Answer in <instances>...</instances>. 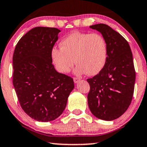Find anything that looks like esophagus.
I'll use <instances>...</instances> for the list:
<instances>
[{
    "label": "esophagus",
    "instance_id": "34e87169",
    "mask_svg": "<svg viewBox=\"0 0 147 147\" xmlns=\"http://www.w3.org/2000/svg\"><path fill=\"white\" fill-rule=\"evenodd\" d=\"M80 79L78 78H74V83H76V84H77L78 82H80Z\"/></svg>",
    "mask_w": 147,
    "mask_h": 147
}]
</instances>
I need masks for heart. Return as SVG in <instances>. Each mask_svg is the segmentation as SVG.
<instances>
[{
	"label": "heart",
	"mask_w": 147,
	"mask_h": 147,
	"mask_svg": "<svg viewBox=\"0 0 147 147\" xmlns=\"http://www.w3.org/2000/svg\"><path fill=\"white\" fill-rule=\"evenodd\" d=\"M59 46L52 48L51 58L61 73L69 71L75 61L78 65L74 73L77 75H96L105 66L107 44L100 34L74 32L61 40Z\"/></svg>",
	"instance_id": "1"
}]
</instances>
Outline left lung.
<instances>
[{"mask_svg": "<svg viewBox=\"0 0 147 147\" xmlns=\"http://www.w3.org/2000/svg\"><path fill=\"white\" fill-rule=\"evenodd\" d=\"M101 34L107 44V58L98 74L87 80L91 112L97 118L112 121L121 117L130 105L135 82L133 54L128 42L105 24L90 26Z\"/></svg>", "mask_w": 147, "mask_h": 147, "instance_id": "left-lung-1", "label": "left lung"}]
</instances>
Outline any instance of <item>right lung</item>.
<instances>
[{"mask_svg":"<svg viewBox=\"0 0 147 147\" xmlns=\"http://www.w3.org/2000/svg\"><path fill=\"white\" fill-rule=\"evenodd\" d=\"M60 32L56 28H34L20 38L12 58L13 86L21 107L41 122L56 119L67 105L74 80L58 73L51 50Z\"/></svg>","mask_w":147,"mask_h":147,"instance_id":"add662e5","label":"right lung"}]
</instances>
